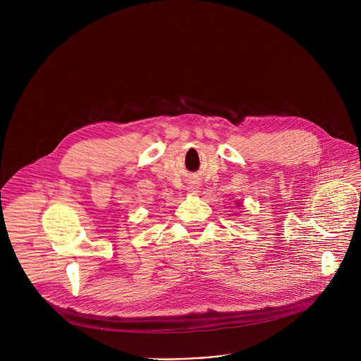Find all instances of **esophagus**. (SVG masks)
Instances as JSON below:
<instances>
[{"mask_svg":"<svg viewBox=\"0 0 361 361\" xmlns=\"http://www.w3.org/2000/svg\"><path fill=\"white\" fill-rule=\"evenodd\" d=\"M188 192H192V193L196 195L199 192V185L195 184V183L193 184H188Z\"/></svg>","mask_w":361,"mask_h":361,"instance_id":"esophagus-1","label":"esophagus"}]
</instances>
